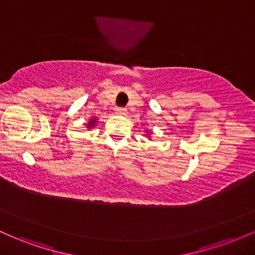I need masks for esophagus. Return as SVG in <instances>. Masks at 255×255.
I'll use <instances>...</instances> for the list:
<instances>
[{
    "label": "esophagus",
    "instance_id": "34e87169",
    "mask_svg": "<svg viewBox=\"0 0 255 255\" xmlns=\"http://www.w3.org/2000/svg\"><path fill=\"white\" fill-rule=\"evenodd\" d=\"M115 114H118V115H126V114H127V109H126V108L116 107L115 108Z\"/></svg>",
    "mask_w": 255,
    "mask_h": 255
}]
</instances>
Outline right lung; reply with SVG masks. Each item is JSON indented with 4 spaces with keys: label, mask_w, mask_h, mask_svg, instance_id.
<instances>
[{
    "label": "right lung",
    "mask_w": 255,
    "mask_h": 255,
    "mask_svg": "<svg viewBox=\"0 0 255 255\" xmlns=\"http://www.w3.org/2000/svg\"><path fill=\"white\" fill-rule=\"evenodd\" d=\"M96 121H97V119H96V118H92V120H91V121L89 122V125H87V128H89V129H90L91 127H93V126L96 125Z\"/></svg>",
    "instance_id": "1"
}]
</instances>
